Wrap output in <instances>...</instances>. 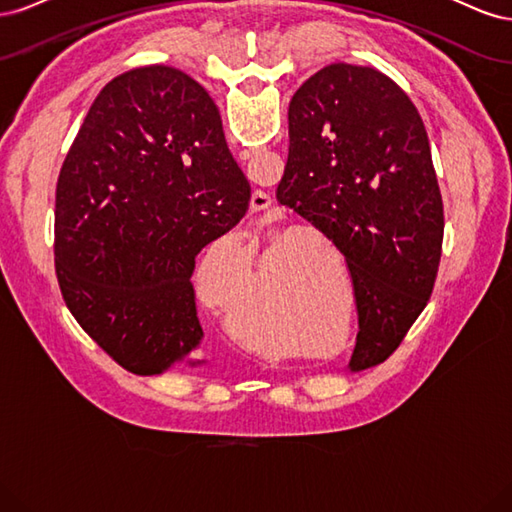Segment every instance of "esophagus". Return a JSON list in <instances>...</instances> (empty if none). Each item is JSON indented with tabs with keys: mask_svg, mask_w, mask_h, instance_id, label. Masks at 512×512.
Returning a JSON list of instances; mask_svg holds the SVG:
<instances>
[{
	"mask_svg": "<svg viewBox=\"0 0 512 512\" xmlns=\"http://www.w3.org/2000/svg\"><path fill=\"white\" fill-rule=\"evenodd\" d=\"M250 158V151H241V160H247ZM271 196H267L265 192H254L252 194V200H250V209L252 213L260 215V213H267L271 209Z\"/></svg>",
	"mask_w": 512,
	"mask_h": 512,
	"instance_id": "esophagus-1",
	"label": "esophagus"
}]
</instances>
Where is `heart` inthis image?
I'll use <instances>...</instances> for the list:
<instances>
[{
	"label": "heart",
	"instance_id": "heart-1",
	"mask_svg": "<svg viewBox=\"0 0 512 512\" xmlns=\"http://www.w3.org/2000/svg\"><path fill=\"white\" fill-rule=\"evenodd\" d=\"M230 258V245L215 241L207 247V252L200 260L198 271H196V288H198V297L203 299V303L207 307H211L213 312H224L226 307V297L222 294L220 286H218V271L228 262ZM226 327L232 333V337L239 339V342L252 350H265L267 342L271 339V335H267L265 329H250L245 327V322L239 314H235L230 309L226 314Z\"/></svg>",
	"mask_w": 512,
	"mask_h": 512
}]
</instances>
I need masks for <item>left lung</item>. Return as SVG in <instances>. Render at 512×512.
I'll return each mask as SVG.
<instances>
[{
	"label": "left lung",
	"instance_id": "obj_1",
	"mask_svg": "<svg viewBox=\"0 0 512 512\" xmlns=\"http://www.w3.org/2000/svg\"><path fill=\"white\" fill-rule=\"evenodd\" d=\"M277 203L344 256L359 335L352 369L389 359L436 284L444 207L429 136L397 83L331 64L297 89Z\"/></svg>",
	"mask_w": 512,
	"mask_h": 512
}]
</instances>
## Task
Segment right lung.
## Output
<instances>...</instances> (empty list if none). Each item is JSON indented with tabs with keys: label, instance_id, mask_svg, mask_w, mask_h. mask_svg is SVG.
I'll return each instance as SVG.
<instances>
[{
	"label": "right lung",
	"instance_id": "add662e5",
	"mask_svg": "<svg viewBox=\"0 0 512 512\" xmlns=\"http://www.w3.org/2000/svg\"><path fill=\"white\" fill-rule=\"evenodd\" d=\"M250 196L218 106L188 74L147 66L106 83L57 181L55 275L70 314L136 376L185 361L203 339L194 258Z\"/></svg>",
	"mask_w": 512,
	"mask_h": 512
}]
</instances>
